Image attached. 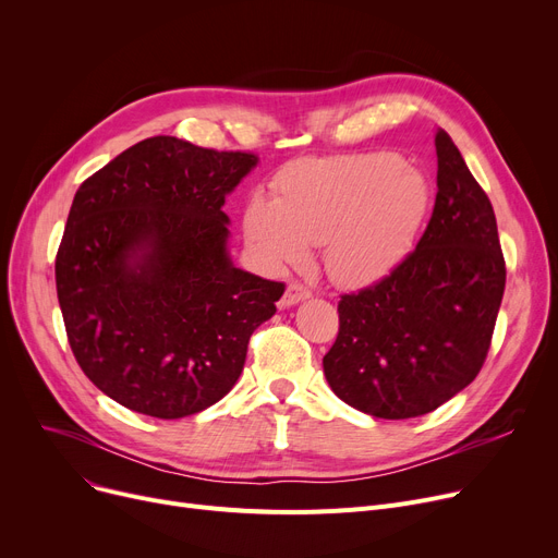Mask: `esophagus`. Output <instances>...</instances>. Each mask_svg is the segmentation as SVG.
I'll list each match as a JSON object with an SVG mask.
<instances>
[{
	"label": "esophagus",
	"instance_id": "34e87169",
	"mask_svg": "<svg viewBox=\"0 0 558 558\" xmlns=\"http://www.w3.org/2000/svg\"><path fill=\"white\" fill-rule=\"evenodd\" d=\"M310 296H312V291L307 287H303L299 282H291L282 294V299H280V307H291V305H296V303H301Z\"/></svg>",
	"mask_w": 558,
	"mask_h": 558
}]
</instances>
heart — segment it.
Returning <instances> with one entry per match:
<instances>
[{
    "instance_id": "heart-1",
    "label": "heart",
    "mask_w": 558,
    "mask_h": 558,
    "mask_svg": "<svg viewBox=\"0 0 558 558\" xmlns=\"http://www.w3.org/2000/svg\"><path fill=\"white\" fill-rule=\"evenodd\" d=\"M429 205L427 179L398 154L305 160L280 175L276 203H248L244 232L274 267L303 264L310 244H324L328 276L362 287L387 278L409 257Z\"/></svg>"
}]
</instances>
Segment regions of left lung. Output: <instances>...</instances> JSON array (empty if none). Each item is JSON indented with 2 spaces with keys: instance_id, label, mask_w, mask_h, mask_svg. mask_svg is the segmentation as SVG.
Returning <instances> with one entry per match:
<instances>
[{
  "instance_id": "1",
  "label": "left lung",
  "mask_w": 558,
  "mask_h": 558,
  "mask_svg": "<svg viewBox=\"0 0 558 558\" xmlns=\"http://www.w3.org/2000/svg\"><path fill=\"white\" fill-rule=\"evenodd\" d=\"M436 144V201L416 248L387 278L339 301L324 357L330 389L375 418L434 412L482 371L507 267L486 192L446 131Z\"/></svg>"
}]
</instances>
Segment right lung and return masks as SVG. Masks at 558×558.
I'll use <instances>...</instances> for the list:
<instances>
[{"label": "right lung", "instance_id": "add662e5", "mask_svg": "<svg viewBox=\"0 0 558 558\" xmlns=\"http://www.w3.org/2000/svg\"><path fill=\"white\" fill-rule=\"evenodd\" d=\"M255 154L146 137L85 179L56 253L72 353L131 412L183 418L238 383L284 282L232 264L226 196Z\"/></svg>", "mask_w": 558, "mask_h": 558}]
</instances>
